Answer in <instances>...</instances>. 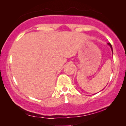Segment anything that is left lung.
Wrapping results in <instances>:
<instances>
[{
    "mask_svg": "<svg viewBox=\"0 0 126 126\" xmlns=\"http://www.w3.org/2000/svg\"><path fill=\"white\" fill-rule=\"evenodd\" d=\"M108 45H109V46H110V47H111V50H112V46H111V44H110V43H108Z\"/></svg>",
    "mask_w": 126,
    "mask_h": 126,
    "instance_id": "1",
    "label": "left lung"
}]
</instances>
